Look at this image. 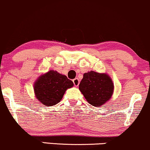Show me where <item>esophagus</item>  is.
I'll return each mask as SVG.
<instances>
[{
	"instance_id": "obj_1",
	"label": "esophagus",
	"mask_w": 150,
	"mask_h": 150,
	"mask_svg": "<svg viewBox=\"0 0 150 150\" xmlns=\"http://www.w3.org/2000/svg\"><path fill=\"white\" fill-rule=\"evenodd\" d=\"M73 82H74V84L75 86H78L79 85V80L78 78H76L74 79L73 80Z\"/></svg>"
}]
</instances>
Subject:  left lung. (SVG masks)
Masks as SVG:
<instances>
[{
  "label": "left lung",
  "instance_id": "left-lung-1",
  "mask_svg": "<svg viewBox=\"0 0 150 150\" xmlns=\"http://www.w3.org/2000/svg\"><path fill=\"white\" fill-rule=\"evenodd\" d=\"M79 86L88 103L95 107L102 106L113 94V82L106 73L93 71L85 73Z\"/></svg>",
  "mask_w": 150,
  "mask_h": 150
}]
</instances>
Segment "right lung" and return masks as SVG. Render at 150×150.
Segmentation results:
<instances>
[{"instance_id": "obj_1", "label": "right lung", "mask_w": 150, "mask_h": 150, "mask_svg": "<svg viewBox=\"0 0 150 150\" xmlns=\"http://www.w3.org/2000/svg\"><path fill=\"white\" fill-rule=\"evenodd\" d=\"M73 86V81L66 76L50 70L37 79L34 83V92L42 104L52 106L61 101L67 89Z\"/></svg>"}]
</instances>
